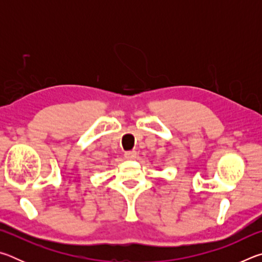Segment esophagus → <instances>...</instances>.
I'll return each instance as SVG.
<instances>
[{"mask_svg":"<svg viewBox=\"0 0 262 262\" xmlns=\"http://www.w3.org/2000/svg\"><path fill=\"white\" fill-rule=\"evenodd\" d=\"M125 157L127 159H134L136 157V152L135 151H126L125 152Z\"/></svg>","mask_w":262,"mask_h":262,"instance_id":"1","label":"esophagus"}]
</instances>
